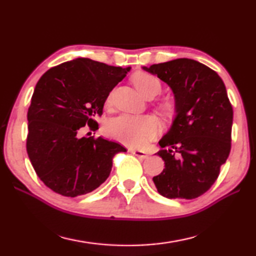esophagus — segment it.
<instances>
[{
    "instance_id": "obj_1",
    "label": "esophagus",
    "mask_w": 256,
    "mask_h": 256,
    "mask_svg": "<svg viewBox=\"0 0 256 256\" xmlns=\"http://www.w3.org/2000/svg\"><path fill=\"white\" fill-rule=\"evenodd\" d=\"M131 152L136 156V157L138 158H141V159H146V157H148V154L146 152V151L144 150H138V149H132Z\"/></svg>"
}]
</instances>
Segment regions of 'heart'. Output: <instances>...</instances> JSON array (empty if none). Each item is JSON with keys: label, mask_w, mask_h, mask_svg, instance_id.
I'll return each mask as SVG.
<instances>
[{"label": "heart", "mask_w": 256, "mask_h": 256, "mask_svg": "<svg viewBox=\"0 0 256 256\" xmlns=\"http://www.w3.org/2000/svg\"><path fill=\"white\" fill-rule=\"evenodd\" d=\"M133 82L144 97L150 94L156 96L162 90V84L157 76L146 72H140L134 76ZM112 100V94L108 96L107 102ZM164 112L170 110V104L164 102L160 105ZM106 136L124 144L138 146L144 144L146 141L152 138L158 131V123L150 115L136 116L130 114H120L107 120L104 126Z\"/></svg>", "instance_id": "obj_1"}]
</instances>
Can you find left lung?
Listing matches in <instances>:
<instances>
[{
	"label": "left lung",
	"mask_w": 256,
	"mask_h": 256,
	"mask_svg": "<svg viewBox=\"0 0 256 256\" xmlns=\"http://www.w3.org/2000/svg\"><path fill=\"white\" fill-rule=\"evenodd\" d=\"M144 70L170 86L176 116L159 140L164 170L154 177L159 194L196 198L218 178L232 148V107L222 78L204 64L177 58Z\"/></svg>",
	"instance_id": "obj_1"
}]
</instances>
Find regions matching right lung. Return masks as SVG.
I'll use <instances>...</instances> for the list:
<instances>
[{"instance_id": "add662e5", "label": "right lung", "mask_w": 256, "mask_h": 256, "mask_svg": "<svg viewBox=\"0 0 256 256\" xmlns=\"http://www.w3.org/2000/svg\"><path fill=\"white\" fill-rule=\"evenodd\" d=\"M131 68L76 58L50 68L34 86L28 118L27 152L47 188L74 198L99 188L110 176L112 158L126 149L102 136H80L96 118L114 86Z\"/></svg>"}]
</instances>
